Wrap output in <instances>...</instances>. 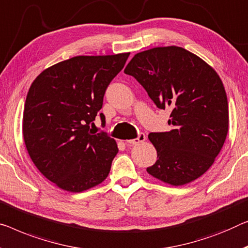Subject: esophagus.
<instances>
[{"label": "esophagus", "mask_w": 248, "mask_h": 248, "mask_svg": "<svg viewBox=\"0 0 248 248\" xmlns=\"http://www.w3.org/2000/svg\"><path fill=\"white\" fill-rule=\"evenodd\" d=\"M146 140V136L145 134H139V136L137 137L136 139H131V140H127V145H139V143L143 142Z\"/></svg>", "instance_id": "obj_1"}]
</instances>
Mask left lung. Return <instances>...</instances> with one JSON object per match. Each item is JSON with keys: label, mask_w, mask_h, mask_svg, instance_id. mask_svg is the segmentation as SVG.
I'll return each instance as SVG.
<instances>
[{"label": "left lung", "mask_w": 248, "mask_h": 248, "mask_svg": "<svg viewBox=\"0 0 248 248\" xmlns=\"http://www.w3.org/2000/svg\"><path fill=\"white\" fill-rule=\"evenodd\" d=\"M124 73L135 77L158 108L171 109V130L148 136L157 161L147 172L171 186L204 175L228 132V101L218 73L198 55L176 46L135 54Z\"/></svg>", "instance_id": "left-lung-1"}]
</instances>
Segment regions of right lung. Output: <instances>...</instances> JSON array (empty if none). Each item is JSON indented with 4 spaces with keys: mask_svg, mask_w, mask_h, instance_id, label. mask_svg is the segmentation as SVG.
Here are the masks:
<instances>
[{
    "mask_svg": "<svg viewBox=\"0 0 248 248\" xmlns=\"http://www.w3.org/2000/svg\"><path fill=\"white\" fill-rule=\"evenodd\" d=\"M129 54L78 55L43 70L30 87L22 120L25 147L39 171L61 189L81 193L108 177L117 142L89 124Z\"/></svg>",
    "mask_w": 248,
    "mask_h": 248,
    "instance_id": "right-lung-1",
    "label": "right lung"
}]
</instances>
